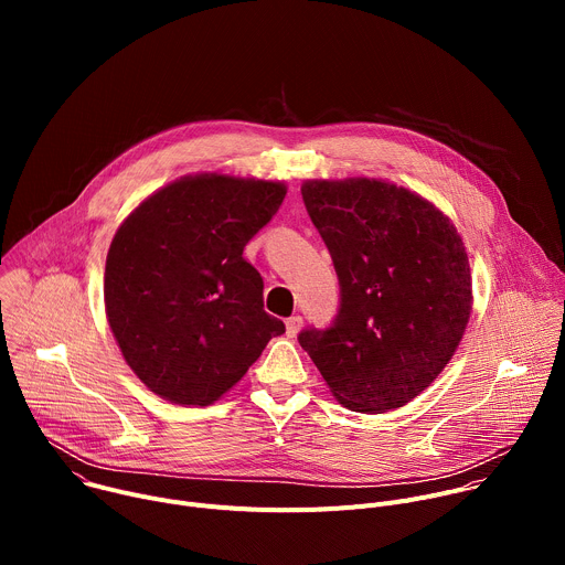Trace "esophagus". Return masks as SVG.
I'll return each instance as SVG.
<instances>
[{
    "instance_id": "obj_1",
    "label": "esophagus",
    "mask_w": 565,
    "mask_h": 565,
    "mask_svg": "<svg viewBox=\"0 0 565 565\" xmlns=\"http://www.w3.org/2000/svg\"><path fill=\"white\" fill-rule=\"evenodd\" d=\"M301 324H303V319H301V315H292V317H288V319H286V333H288L290 338H295V335L299 333Z\"/></svg>"
}]
</instances>
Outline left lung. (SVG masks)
I'll return each mask as SVG.
<instances>
[{"instance_id": "1", "label": "left lung", "mask_w": 565, "mask_h": 565, "mask_svg": "<svg viewBox=\"0 0 565 565\" xmlns=\"http://www.w3.org/2000/svg\"><path fill=\"white\" fill-rule=\"evenodd\" d=\"M306 212L331 253L340 308L297 340L344 407L407 405L451 360L471 312L469 262L449 218L373 179L308 181Z\"/></svg>"}]
</instances>
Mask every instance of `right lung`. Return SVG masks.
<instances>
[{"label": "right lung", "mask_w": 565, "mask_h": 565, "mask_svg": "<svg viewBox=\"0 0 565 565\" xmlns=\"http://www.w3.org/2000/svg\"><path fill=\"white\" fill-rule=\"evenodd\" d=\"M284 196V183L185 177L118 227L105 268L107 319L127 364L160 397L212 405L286 333L244 259Z\"/></svg>", "instance_id": "right-lung-1"}]
</instances>
